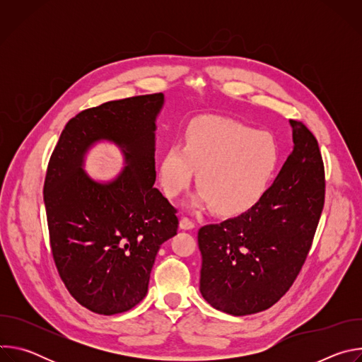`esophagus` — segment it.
Masks as SVG:
<instances>
[{"label": "esophagus", "instance_id": "obj_1", "mask_svg": "<svg viewBox=\"0 0 362 362\" xmlns=\"http://www.w3.org/2000/svg\"><path fill=\"white\" fill-rule=\"evenodd\" d=\"M179 226L180 229H185V230H192L194 228V222L189 218H182L180 222H179Z\"/></svg>", "mask_w": 362, "mask_h": 362}]
</instances>
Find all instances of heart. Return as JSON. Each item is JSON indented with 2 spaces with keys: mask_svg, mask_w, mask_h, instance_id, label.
Masks as SVG:
<instances>
[{
  "mask_svg": "<svg viewBox=\"0 0 362 362\" xmlns=\"http://www.w3.org/2000/svg\"><path fill=\"white\" fill-rule=\"evenodd\" d=\"M279 162L281 148L271 133L204 117L189 124L183 146L172 143L166 148L159 177L163 192L175 197L190 185L197 169L200 189L189 203L212 204L221 215H238L265 194Z\"/></svg>",
  "mask_w": 362,
  "mask_h": 362,
  "instance_id": "b5f03b06",
  "label": "heart"
}]
</instances>
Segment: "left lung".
I'll list each match as a JSON object with an SVG mask.
<instances>
[{"label":"left lung","instance_id":"8db88e82","mask_svg":"<svg viewBox=\"0 0 362 362\" xmlns=\"http://www.w3.org/2000/svg\"><path fill=\"white\" fill-rule=\"evenodd\" d=\"M293 150L250 209L199 229L200 293L242 317L276 303L296 279L324 209L325 173L315 136L289 120Z\"/></svg>","mask_w":362,"mask_h":362}]
</instances>
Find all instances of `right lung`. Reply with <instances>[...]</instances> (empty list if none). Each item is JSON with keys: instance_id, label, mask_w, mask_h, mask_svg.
I'll list each match as a JSON object with an SVG mask.
<instances>
[{"instance_id": "add662e5", "label": "right lung", "mask_w": 362, "mask_h": 362, "mask_svg": "<svg viewBox=\"0 0 362 362\" xmlns=\"http://www.w3.org/2000/svg\"><path fill=\"white\" fill-rule=\"evenodd\" d=\"M163 93L107 101L73 117L51 154L44 204L51 252L71 296L101 315L126 313L147 293L160 245L177 233L176 209L153 187L156 119ZM98 141L124 153V170L109 182L83 172Z\"/></svg>"}]
</instances>
